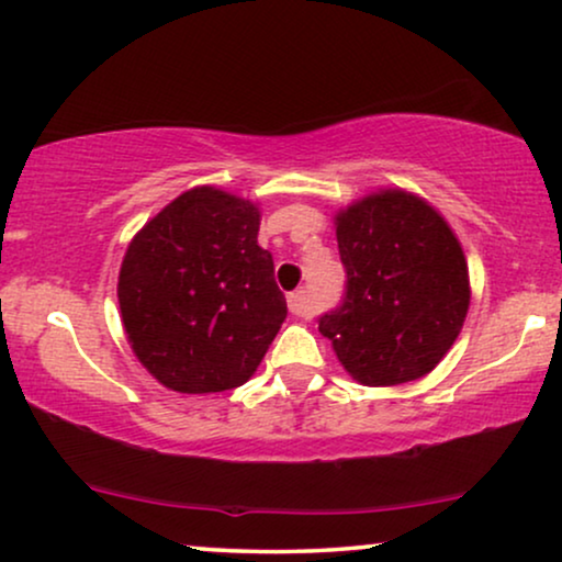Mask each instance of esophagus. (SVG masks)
Here are the masks:
<instances>
[{
    "label": "esophagus",
    "instance_id": "34e87169",
    "mask_svg": "<svg viewBox=\"0 0 562 562\" xmlns=\"http://www.w3.org/2000/svg\"><path fill=\"white\" fill-rule=\"evenodd\" d=\"M288 305H290V313H293V316H297V318L308 316V297H305V290H295V293H290Z\"/></svg>",
    "mask_w": 562,
    "mask_h": 562
}]
</instances>
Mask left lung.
Instances as JSON below:
<instances>
[{
	"label": "left lung",
	"instance_id": "obj_1",
	"mask_svg": "<svg viewBox=\"0 0 562 562\" xmlns=\"http://www.w3.org/2000/svg\"><path fill=\"white\" fill-rule=\"evenodd\" d=\"M336 241L347 285L318 331L339 362L364 385L431 372L470 305L465 254L442 215L414 194L385 190L336 215Z\"/></svg>",
	"mask_w": 562,
	"mask_h": 562
}]
</instances>
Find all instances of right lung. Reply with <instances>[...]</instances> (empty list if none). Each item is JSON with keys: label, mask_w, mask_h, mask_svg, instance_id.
<instances>
[{"label": "right lung", "mask_w": 562, "mask_h": 562, "mask_svg": "<svg viewBox=\"0 0 562 562\" xmlns=\"http://www.w3.org/2000/svg\"><path fill=\"white\" fill-rule=\"evenodd\" d=\"M259 211L194 187L140 228L117 280L123 326L140 364L179 393H221L254 375L288 316Z\"/></svg>", "instance_id": "1"}]
</instances>
